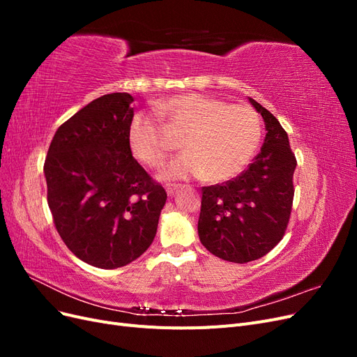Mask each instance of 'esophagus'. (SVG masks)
<instances>
[{
    "instance_id": "34e87169",
    "label": "esophagus",
    "mask_w": 357,
    "mask_h": 357,
    "mask_svg": "<svg viewBox=\"0 0 357 357\" xmlns=\"http://www.w3.org/2000/svg\"><path fill=\"white\" fill-rule=\"evenodd\" d=\"M177 189H178L177 185H167V186H165V190H167V193H168L169 197L174 195V193L177 192Z\"/></svg>"
}]
</instances>
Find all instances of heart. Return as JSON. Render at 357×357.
<instances>
[{
	"label": "heart",
	"mask_w": 357,
	"mask_h": 357,
	"mask_svg": "<svg viewBox=\"0 0 357 357\" xmlns=\"http://www.w3.org/2000/svg\"><path fill=\"white\" fill-rule=\"evenodd\" d=\"M172 132L185 135L183 153L164 169L167 178L202 177L223 183L238 176L261 143L262 125L247 104H228L202 93H185L160 107ZM128 144L137 160L159 168L171 150L167 129L158 119L138 113L128 129Z\"/></svg>",
	"instance_id": "obj_1"
}]
</instances>
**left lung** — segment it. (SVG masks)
<instances>
[{"instance_id": "left-lung-1", "label": "left lung", "mask_w": 357, "mask_h": 357, "mask_svg": "<svg viewBox=\"0 0 357 357\" xmlns=\"http://www.w3.org/2000/svg\"><path fill=\"white\" fill-rule=\"evenodd\" d=\"M248 100L265 121V143L240 176L202 188L198 219L202 245L235 264L256 261L282 241L295 195L296 158L287 132L265 107Z\"/></svg>"}]
</instances>
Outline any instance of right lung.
Returning a JSON list of instances; mask_svg holds the SVG:
<instances>
[{"mask_svg":"<svg viewBox=\"0 0 357 357\" xmlns=\"http://www.w3.org/2000/svg\"><path fill=\"white\" fill-rule=\"evenodd\" d=\"M129 93L93 100L53 135L45 160L47 204L62 241L83 262L114 269L152 244L167 192L134 159Z\"/></svg>","mask_w":357,"mask_h":357,"instance_id":"1","label":"right lung"}]
</instances>
